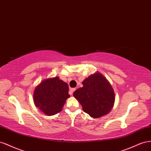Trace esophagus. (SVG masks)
Wrapping results in <instances>:
<instances>
[{
  "instance_id": "obj_1",
  "label": "esophagus",
  "mask_w": 151,
  "mask_h": 151,
  "mask_svg": "<svg viewBox=\"0 0 151 151\" xmlns=\"http://www.w3.org/2000/svg\"><path fill=\"white\" fill-rule=\"evenodd\" d=\"M75 90H76V88H70V95H72L73 93L74 92V91H75Z\"/></svg>"
}]
</instances>
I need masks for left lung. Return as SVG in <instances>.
I'll list each match as a JSON object with an SVG mask.
<instances>
[{
  "label": "left lung",
  "instance_id": "obj_1",
  "mask_svg": "<svg viewBox=\"0 0 151 151\" xmlns=\"http://www.w3.org/2000/svg\"><path fill=\"white\" fill-rule=\"evenodd\" d=\"M73 96L83 107V110L94 118H100L109 113L115 100L113 88L100 73L89 76Z\"/></svg>",
  "mask_w": 151,
  "mask_h": 151
}]
</instances>
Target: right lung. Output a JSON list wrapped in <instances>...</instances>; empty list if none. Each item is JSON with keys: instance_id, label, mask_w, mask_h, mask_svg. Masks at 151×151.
I'll use <instances>...</instances> for the list:
<instances>
[{"instance_id": "right-lung-1", "label": "right lung", "mask_w": 151, "mask_h": 151, "mask_svg": "<svg viewBox=\"0 0 151 151\" xmlns=\"http://www.w3.org/2000/svg\"><path fill=\"white\" fill-rule=\"evenodd\" d=\"M68 90V84L58 77L47 79L36 87L34 102L45 114L54 115L62 111L66 100L70 97Z\"/></svg>"}]
</instances>
